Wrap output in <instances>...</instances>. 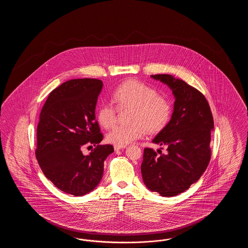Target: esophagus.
Listing matches in <instances>:
<instances>
[{
  "label": "esophagus",
  "mask_w": 248,
  "mask_h": 248,
  "mask_svg": "<svg viewBox=\"0 0 248 248\" xmlns=\"http://www.w3.org/2000/svg\"><path fill=\"white\" fill-rule=\"evenodd\" d=\"M125 146H118V145H115L114 146V150L115 151H119V150H122V149H124Z\"/></svg>",
  "instance_id": "obj_1"
}]
</instances>
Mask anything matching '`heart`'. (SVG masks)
<instances>
[{
    "label": "heart",
    "instance_id": "1",
    "mask_svg": "<svg viewBox=\"0 0 248 248\" xmlns=\"http://www.w3.org/2000/svg\"><path fill=\"white\" fill-rule=\"evenodd\" d=\"M112 101L119 110L132 109L130 125H117L107 134V141L118 146H126L140 139L146 131L151 134L162 131L172 115L170 101L137 80L122 83L112 94ZM96 119L102 127L110 128L116 123L117 109L109 103H103L97 108Z\"/></svg>",
    "mask_w": 248,
    "mask_h": 248
}]
</instances>
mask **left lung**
<instances>
[{
    "label": "left lung",
    "instance_id": "1",
    "mask_svg": "<svg viewBox=\"0 0 248 248\" xmlns=\"http://www.w3.org/2000/svg\"><path fill=\"white\" fill-rule=\"evenodd\" d=\"M151 77L172 90L175 103L169 123L153 140L165 146L166 153L157 155L153 149H144L142 178L150 190L173 197L198 181L209 164L214 120L200 91L169 74Z\"/></svg>",
    "mask_w": 248,
    "mask_h": 248
}]
</instances>
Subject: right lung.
<instances>
[{"label": "right lung", "mask_w": 248, "mask_h": 248, "mask_svg": "<svg viewBox=\"0 0 248 248\" xmlns=\"http://www.w3.org/2000/svg\"><path fill=\"white\" fill-rule=\"evenodd\" d=\"M103 83L73 79L53 90L42 108L37 127L36 158L45 176L58 189L74 196L89 193L99 184L104 161L113 153L103 140L94 110ZM96 148L88 155L85 146Z\"/></svg>", "instance_id": "add662e5"}]
</instances>
